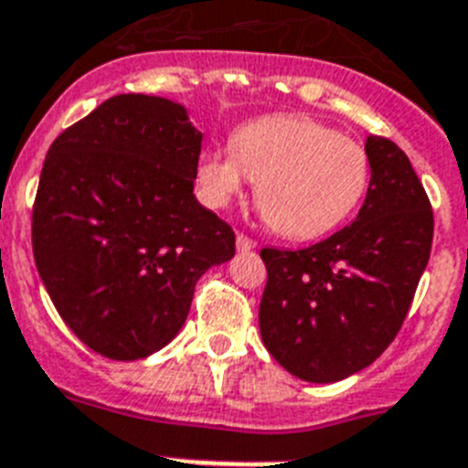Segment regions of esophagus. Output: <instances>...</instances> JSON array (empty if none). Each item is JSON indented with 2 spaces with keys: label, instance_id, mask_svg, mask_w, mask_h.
Listing matches in <instances>:
<instances>
[{
  "label": "esophagus",
  "instance_id": "obj_1",
  "mask_svg": "<svg viewBox=\"0 0 468 468\" xmlns=\"http://www.w3.org/2000/svg\"><path fill=\"white\" fill-rule=\"evenodd\" d=\"M237 249L241 250V253H246V250H253L255 241H253V239L246 237V234H237Z\"/></svg>",
  "mask_w": 468,
  "mask_h": 468
}]
</instances>
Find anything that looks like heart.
I'll list each match as a JSON object with an SVG mask.
<instances>
[{
    "mask_svg": "<svg viewBox=\"0 0 468 468\" xmlns=\"http://www.w3.org/2000/svg\"><path fill=\"white\" fill-rule=\"evenodd\" d=\"M255 182V201L282 237L305 241L336 229L369 186L359 142L307 115H265L239 127L229 151H207L196 167L201 198L225 207Z\"/></svg>",
    "mask_w": 468,
    "mask_h": 468,
    "instance_id": "b5f03b06",
    "label": "heart"
}]
</instances>
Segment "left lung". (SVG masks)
<instances>
[{"instance_id": "1", "label": "left lung", "mask_w": 468, "mask_h": 468, "mask_svg": "<svg viewBox=\"0 0 468 468\" xmlns=\"http://www.w3.org/2000/svg\"><path fill=\"white\" fill-rule=\"evenodd\" d=\"M371 179L357 218L310 249H262L265 348L293 377L334 383L398 336L429 265L433 213L398 144L367 137Z\"/></svg>"}]
</instances>
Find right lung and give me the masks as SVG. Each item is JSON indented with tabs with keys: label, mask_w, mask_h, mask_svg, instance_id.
Listing matches in <instances>:
<instances>
[{
	"label": "right lung",
	"mask_w": 468,
	"mask_h": 468,
	"mask_svg": "<svg viewBox=\"0 0 468 468\" xmlns=\"http://www.w3.org/2000/svg\"><path fill=\"white\" fill-rule=\"evenodd\" d=\"M203 134L182 103L118 94L51 144L33 253L80 341L142 359L185 326L194 286L234 258V231L194 196Z\"/></svg>",
	"instance_id": "1"
}]
</instances>
